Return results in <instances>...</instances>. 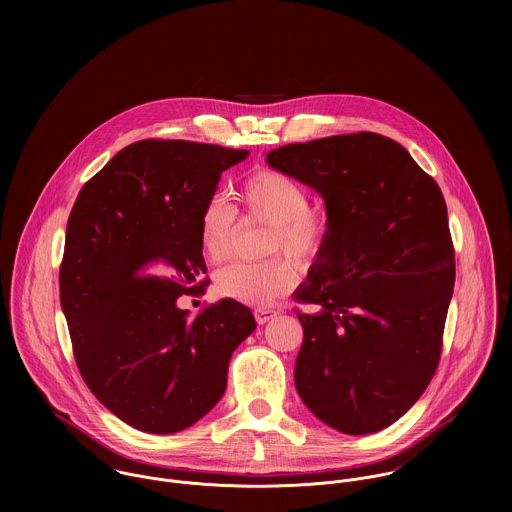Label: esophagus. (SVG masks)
<instances>
[{
	"mask_svg": "<svg viewBox=\"0 0 512 512\" xmlns=\"http://www.w3.org/2000/svg\"><path fill=\"white\" fill-rule=\"evenodd\" d=\"M278 313H280V311H276V309H266V307L254 309V317H256V321H258V325H264V323L272 321Z\"/></svg>",
	"mask_w": 512,
	"mask_h": 512,
	"instance_id": "1",
	"label": "esophagus"
}]
</instances>
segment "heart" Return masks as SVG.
<instances>
[{"mask_svg":"<svg viewBox=\"0 0 512 512\" xmlns=\"http://www.w3.org/2000/svg\"><path fill=\"white\" fill-rule=\"evenodd\" d=\"M236 201L244 219L270 224L268 252L290 254L299 262H311L321 254L331 232V217L323 205H309L305 187L278 169H256L238 187ZM234 213L220 201H211L201 215L199 242L211 264L228 260L234 242ZM299 280L290 258L278 256L264 262H236L215 276L222 297L270 305L292 292Z\"/></svg>","mask_w":512,"mask_h":512,"instance_id":"heart-1","label":"heart"}]
</instances>
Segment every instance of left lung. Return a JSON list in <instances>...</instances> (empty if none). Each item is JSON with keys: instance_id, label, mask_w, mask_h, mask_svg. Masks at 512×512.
Masks as SVG:
<instances>
[{"instance_id": "8db88e82", "label": "left lung", "mask_w": 512, "mask_h": 512, "mask_svg": "<svg viewBox=\"0 0 512 512\" xmlns=\"http://www.w3.org/2000/svg\"><path fill=\"white\" fill-rule=\"evenodd\" d=\"M266 161L313 187L331 217L295 295L319 309L297 313V394L337 432H380L438 368L455 282L438 183L398 142L372 132L278 147Z\"/></svg>"}]
</instances>
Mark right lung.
<instances>
[{"label": "right lung", "instance_id": "right-lung-1", "mask_svg": "<svg viewBox=\"0 0 512 512\" xmlns=\"http://www.w3.org/2000/svg\"><path fill=\"white\" fill-rule=\"evenodd\" d=\"M246 149L142 140L78 193L67 222L61 305L90 392L122 422L175 434L219 402L252 311L220 299L195 319L177 299L205 293L203 209Z\"/></svg>", "mask_w": 512, "mask_h": 512}]
</instances>
